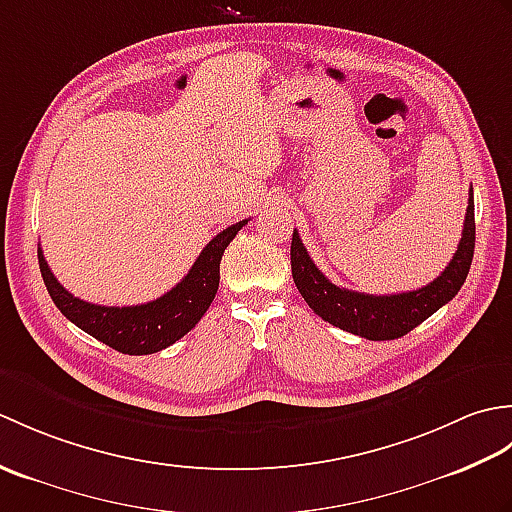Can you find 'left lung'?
Returning a JSON list of instances; mask_svg holds the SVG:
<instances>
[{
  "label": "left lung",
  "mask_w": 512,
  "mask_h": 512,
  "mask_svg": "<svg viewBox=\"0 0 512 512\" xmlns=\"http://www.w3.org/2000/svg\"><path fill=\"white\" fill-rule=\"evenodd\" d=\"M475 250V204L473 189L469 191L462 239L449 266L442 270L438 279L418 290L400 292V295H365L347 288L334 286L321 270L314 266L301 237L292 233L290 266L292 279L306 299L308 306L336 328L363 336L369 341H391L411 332L433 312L440 310L458 295L469 275Z\"/></svg>",
  "instance_id": "left-lung-1"
}]
</instances>
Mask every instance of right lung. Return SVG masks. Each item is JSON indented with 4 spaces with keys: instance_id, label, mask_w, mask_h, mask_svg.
<instances>
[{
    "instance_id": "add662e5",
    "label": "right lung",
    "mask_w": 512,
    "mask_h": 512,
    "mask_svg": "<svg viewBox=\"0 0 512 512\" xmlns=\"http://www.w3.org/2000/svg\"><path fill=\"white\" fill-rule=\"evenodd\" d=\"M248 220L237 222L217 233L209 244L204 246L200 257L180 284L173 286L167 295L156 301L140 303V306H96L79 297L70 295L43 257L39 253V268L43 284H46L54 306L61 310L65 319H70L76 328L88 332L94 339L110 345L112 350L129 356H143L165 350L184 334L195 328L204 312L209 310L215 299L217 286H220V262L226 246L233 242L239 228Z\"/></svg>"
}]
</instances>
